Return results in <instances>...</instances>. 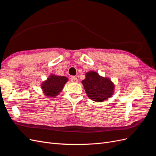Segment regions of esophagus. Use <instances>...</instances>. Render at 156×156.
Here are the masks:
<instances>
[{
  "instance_id": "obj_1",
  "label": "esophagus",
  "mask_w": 156,
  "mask_h": 156,
  "mask_svg": "<svg viewBox=\"0 0 156 156\" xmlns=\"http://www.w3.org/2000/svg\"><path fill=\"white\" fill-rule=\"evenodd\" d=\"M71 81H72V83H77V82H78V79H77L76 77L72 76V77H71Z\"/></svg>"
}]
</instances>
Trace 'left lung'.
Listing matches in <instances>:
<instances>
[{
    "label": "left lung",
    "mask_w": 156,
    "mask_h": 156,
    "mask_svg": "<svg viewBox=\"0 0 156 156\" xmlns=\"http://www.w3.org/2000/svg\"><path fill=\"white\" fill-rule=\"evenodd\" d=\"M82 84L88 98L101 103L110 98L114 94L115 85L110 78L101 76L96 72L90 71L85 74Z\"/></svg>",
    "instance_id": "8db88e82"
}]
</instances>
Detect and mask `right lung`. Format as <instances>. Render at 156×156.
Instances as JSON below:
<instances>
[{"label": "right lung", "mask_w": 156, "mask_h": 156, "mask_svg": "<svg viewBox=\"0 0 156 156\" xmlns=\"http://www.w3.org/2000/svg\"><path fill=\"white\" fill-rule=\"evenodd\" d=\"M68 81V79L65 76H56L51 73L41 84L42 93L48 98H55L61 92L64 86Z\"/></svg>", "instance_id": "right-lung-1"}]
</instances>
